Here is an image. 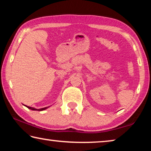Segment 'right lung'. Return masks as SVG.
Listing matches in <instances>:
<instances>
[{
	"label": "right lung",
	"instance_id": "add662e5",
	"mask_svg": "<svg viewBox=\"0 0 151 151\" xmlns=\"http://www.w3.org/2000/svg\"><path fill=\"white\" fill-rule=\"evenodd\" d=\"M26 106V105H25ZM27 108H29V109H30V110H32V111H44V110H45V109H47V108H48V107H45V108H42V109H35V108H33V107H30V106H26Z\"/></svg>",
	"mask_w": 151,
	"mask_h": 151
}]
</instances>
